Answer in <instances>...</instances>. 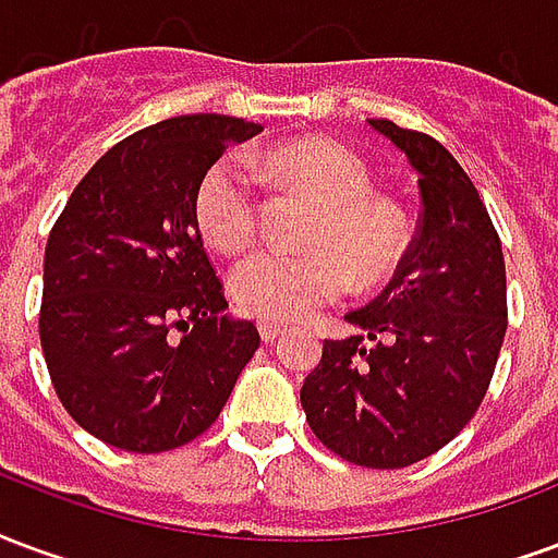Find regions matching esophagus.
I'll list each match as a JSON object with an SVG mask.
<instances>
[{"instance_id": "obj_1", "label": "esophagus", "mask_w": 558, "mask_h": 558, "mask_svg": "<svg viewBox=\"0 0 558 558\" xmlns=\"http://www.w3.org/2000/svg\"><path fill=\"white\" fill-rule=\"evenodd\" d=\"M258 332H262V339L267 341V344H274V341L284 332V327L282 324H274V320H258Z\"/></svg>"}]
</instances>
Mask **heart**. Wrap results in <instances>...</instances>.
Listing matches in <instances>:
<instances>
[{
  "label": "heart",
  "mask_w": 558,
  "mask_h": 558,
  "mask_svg": "<svg viewBox=\"0 0 558 558\" xmlns=\"http://www.w3.org/2000/svg\"><path fill=\"white\" fill-rule=\"evenodd\" d=\"M276 184L308 195L318 214L303 255L258 252L231 270V296L262 320H303L339 300L348 284L380 288L404 262L410 226L404 210L372 193L365 162L339 142L296 140L262 157ZM195 222L210 246L226 255L250 250L258 234V195L252 174L234 157L214 162L195 190Z\"/></svg>",
  "instance_id": "1"
}]
</instances>
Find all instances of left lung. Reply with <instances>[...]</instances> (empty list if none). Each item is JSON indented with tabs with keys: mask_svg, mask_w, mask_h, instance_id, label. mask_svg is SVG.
I'll return each instance as SVG.
<instances>
[{
	"mask_svg": "<svg viewBox=\"0 0 558 558\" xmlns=\"http://www.w3.org/2000/svg\"><path fill=\"white\" fill-rule=\"evenodd\" d=\"M418 174L422 217L380 296L344 320L363 336L324 341L300 389L329 451L401 470L440 451L475 416L506 339V262L485 202L428 133L368 118Z\"/></svg>",
	"mask_w": 558,
	"mask_h": 558,
	"instance_id": "8db88e82",
	"label": "left lung"
}]
</instances>
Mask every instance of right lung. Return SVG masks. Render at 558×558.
<instances>
[{"instance_id":"right-lung-1","label":"right lung","mask_w":558,"mask_h":558,"mask_svg":"<svg viewBox=\"0 0 558 558\" xmlns=\"http://www.w3.org/2000/svg\"><path fill=\"white\" fill-rule=\"evenodd\" d=\"M262 130L178 116L100 157L47 240L40 348L73 422L116 449L169 451L217 422L258 351L226 315L195 222V190L229 142Z\"/></svg>"}]
</instances>
